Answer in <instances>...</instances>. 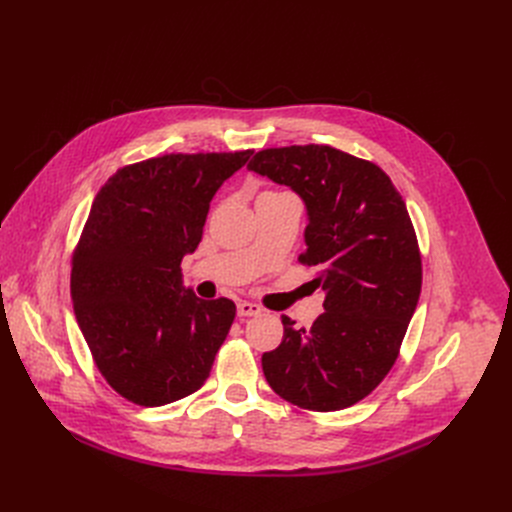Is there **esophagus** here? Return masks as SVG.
<instances>
[{"instance_id": "obj_1", "label": "esophagus", "mask_w": 512, "mask_h": 512, "mask_svg": "<svg viewBox=\"0 0 512 512\" xmlns=\"http://www.w3.org/2000/svg\"><path fill=\"white\" fill-rule=\"evenodd\" d=\"M262 312V308L254 302H239L237 304V314L239 316H258Z\"/></svg>"}]
</instances>
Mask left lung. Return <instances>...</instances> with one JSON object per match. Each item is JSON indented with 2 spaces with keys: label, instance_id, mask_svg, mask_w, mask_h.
Listing matches in <instances>:
<instances>
[{
  "label": "left lung",
  "instance_id": "left-lung-1",
  "mask_svg": "<svg viewBox=\"0 0 512 512\" xmlns=\"http://www.w3.org/2000/svg\"><path fill=\"white\" fill-rule=\"evenodd\" d=\"M248 168L304 200L308 248L298 260L327 291L310 329L281 316L283 339L262 354L264 377L304 410L348 408L392 371L421 296V252L406 204L377 164L331 145L269 148Z\"/></svg>",
  "mask_w": 512,
  "mask_h": 512
}]
</instances>
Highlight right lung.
Segmentation results:
<instances>
[{
    "label": "right lung",
    "mask_w": 512,
    "mask_h": 512,
    "mask_svg": "<svg viewBox=\"0 0 512 512\" xmlns=\"http://www.w3.org/2000/svg\"><path fill=\"white\" fill-rule=\"evenodd\" d=\"M250 156L164 154L118 168L97 191L70 296L97 371L133 404L177 402L210 377L235 304L193 296L181 260L202 241L216 189Z\"/></svg>",
    "instance_id": "right-lung-1"
}]
</instances>
